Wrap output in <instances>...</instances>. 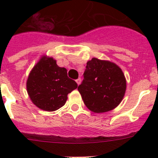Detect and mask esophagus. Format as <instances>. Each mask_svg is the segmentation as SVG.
I'll return each instance as SVG.
<instances>
[{
	"instance_id": "1",
	"label": "esophagus",
	"mask_w": 158,
	"mask_h": 158,
	"mask_svg": "<svg viewBox=\"0 0 158 158\" xmlns=\"http://www.w3.org/2000/svg\"><path fill=\"white\" fill-rule=\"evenodd\" d=\"M76 82H77V84L78 85H79L81 84V78H78V79H77V80H76Z\"/></svg>"
}]
</instances>
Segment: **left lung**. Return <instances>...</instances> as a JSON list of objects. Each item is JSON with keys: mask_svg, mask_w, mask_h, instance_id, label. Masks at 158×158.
Returning a JSON list of instances; mask_svg holds the SVG:
<instances>
[{"mask_svg": "<svg viewBox=\"0 0 158 158\" xmlns=\"http://www.w3.org/2000/svg\"><path fill=\"white\" fill-rule=\"evenodd\" d=\"M126 89V78L120 67L110 61L93 58L87 62L83 81L77 89L90 111L103 113L120 104Z\"/></svg>", "mask_w": 158, "mask_h": 158, "instance_id": "1", "label": "left lung"}]
</instances>
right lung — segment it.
<instances>
[{"mask_svg": "<svg viewBox=\"0 0 158 158\" xmlns=\"http://www.w3.org/2000/svg\"><path fill=\"white\" fill-rule=\"evenodd\" d=\"M77 88L76 81L67 76V69L59 67L52 57L43 55L31 70L27 92L36 107L54 111L65 105L67 95Z\"/></svg>", "mask_w": 158, "mask_h": 158, "instance_id": "right-lung-1", "label": "right lung"}]
</instances>
